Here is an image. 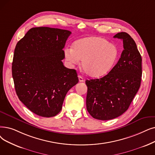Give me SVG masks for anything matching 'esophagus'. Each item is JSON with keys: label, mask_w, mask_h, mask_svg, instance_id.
<instances>
[{"label": "esophagus", "mask_w": 155, "mask_h": 155, "mask_svg": "<svg viewBox=\"0 0 155 155\" xmlns=\"http://www.w3.org/2000/svg\"><path fill=\"white\" fill-rule=\"evenodd\" d=\"M78 80H79V82H84V78L81 75H78Z\"/></svg>", "instance_id": "1"}]
</instances>
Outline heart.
<instances>
[{
    "label": "heart",
    "instance_id": "obj_1",
    "mask_svg": "<svg viewBox=\"0 0 155 155\" xmlns=\"http://www.w3.org/2000/svg\"><path fill=\"white\" fill-rule=\"evenodd\" d=\"M64 57L72 64L82 61V68L87 75L101 77L108 73L115 64L118 51L115 45L99 37H89L77 40L73 45L66 47Z\"/></svg>",
    "mask_w": 155,
    "mask_h": 155
}]
</instances>
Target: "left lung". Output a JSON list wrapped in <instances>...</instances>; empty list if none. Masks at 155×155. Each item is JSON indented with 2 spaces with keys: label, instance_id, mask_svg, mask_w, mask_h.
I'll list each match as a JSON object with an SVG mask.
<instances>
[{
  "label": "left lung",
  "instance_id": "left-lung-1",
  "mask_svg": "<svg viewBox=\"0 0 155 155\" xmlns=\"http://www.w3.org/2000/svg\"><path fill=\"white\" fill-rule=\"evenodd\" d=\"M114 38L123 40L124 51L117 64L104 77L87 80V110L101 120L115 118L125 112L137 94L142 76V58L134 39L126 32Z\"/></svg>",
  "mask_w": 155,
  "mask_h": 155
}]
</instances>
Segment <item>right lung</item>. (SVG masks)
I'll return each instance as SVG.
<instances>
[{
  "label": "right lung",
  "mask_w": 155,
  "mask_h": 155,
  "mask_svg": "<svg viewBox=\"0 0 155 155\" xmlns=\"http://www.w3.org/2000/svg\"><path fill=\"white\" fill-rule=\"evenodd\" d=\"M71 32L49 27L32 28L17 43L12 75L19 99L33 113L43 117L60 112L67 92L78 82L75 70L62 60Z\"/></svg>",
  "instance_id": "1"
}]
</instances>
